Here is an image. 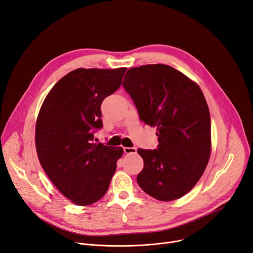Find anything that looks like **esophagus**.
I'll list each match as a JSON object with an SVG mask.
<instances>
[{"instance_id":"esophagus-1","label":"esophagus","mask_w":253,"mask_h":253,"mask_svg":"<svg viewBox=\"0 0 253 253\" xmlns=\"http://www.w3.org/2000/svg\"><path fill=\"white\" fill-rule=\"evenodd\" d=\"M124 149V153L125 154H134L136 153V149L135 148H123Z\"/></svg>"}]
</instances>
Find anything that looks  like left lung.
<instances>
[{
  "label": "left lung",
  "mask_w": 253,
  "mask_h": 253,
  "mask_svg": "<svg viewBox=\"0 0 253 253\" xmlns=\"http://www.w3.org/2000/svg\"><path fill=\"white\" fill-rule=\"evenodd\" d=\"M122 85L141 121L157 127V149L137 150L143 160L138 185L160 201L184 196L201 178L211 153L210 114L202 90L161 63L128 70Z\"/></svg>",
  "instance_id": "left-lung-1"
}]
</instances>
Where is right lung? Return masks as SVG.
Listing matches in <instances>:
<instances>
[{
    "label": "right lung",
    "instance_id": "right-lung-1",
    "mask_svg": "<svg viewBox=\"0 0 253 253\" xmlns=\"http://www.w3.org/2000/svg\"><path fill=\"white\" fill-rule=\"evenodd\" d=\"M127 69H77L53 86L36 124L39 161L57 190L79 205L108 191L122 148L94 142L102 128L100 105L121 86Z\"/></svg>",
    "mask_w": 253,
    "mask_h": 253
}]
</instances>
